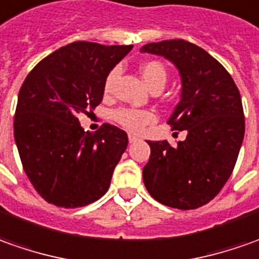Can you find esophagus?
Returning a JSON list of instances; mask_svg holds the SVG:
<instances>
[{
  "label": "esophagus",
  "instance_id": "obj_1",
  "mask_svg": "<svg viewBox=\"0 0 259 259\" xmlns=\"http://www.w3.org/2000/svg\"><path fill=\"white\" fill-rule=\"evenodd\" d=\"M128 141L131 142V144H134V142L140 141V137H137L135 134H128Z\"/></svg>",
  "mask_w": 259,
  "mask_h": 259
}]
</instances>
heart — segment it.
I'll return each instance as SVG.
<instances>
[{"label": "heart", "instance_id": "b5f03b06", "mask_svg": "<svg viewBox=\"0 0 259 259\" xmlns=\"http://www.w3.org/2000/svg\"><path fill=\"white\" fill-rule=\"evenodd\" d=\"M118 71L112 69L109 72L105 82H104V91L108 94L112 91L114 82L117 79ZM142 79L145 81V84L151 88L161 87L164 88L168 79L165 67L158 62V61H150L147 64H144L141 68ZM114 119L117 121L119 125H122L130 131H142L147 125L152 124L155 121V114L147 111V109H138V108H119L114 112Z\"/></svg>", "mask_w": 259, "mask_h": 259}]
</instances>
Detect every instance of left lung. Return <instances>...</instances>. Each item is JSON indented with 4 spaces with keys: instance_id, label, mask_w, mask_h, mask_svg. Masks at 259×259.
Wrapping results in <instances>:
<instances>
[{
    "instance_id": "8db88e82",
    "label": "left lung",
    "mask_w": 259,
    "mask_h": 259,
    "mask_svg": "<svg viewBox=\"0 0 259 259\" xmlns=\"http://www.w3.org/2000/svg\"><path fill=\"white\" fill-rule=\"evenodd\" d=\"M141 53L164 57L178 69L181 100L168 124L187 131L177 147L147 141L145 188L164 205L195 209L223 190L235 166L245 133L241 95L228 71L198 45L166 39L145 44Z\"/></svg>"
}]
</instances>
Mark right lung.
<instances>
[{"label": "right lung", "mask_w": 259, "mask_h": 259, "mask_svg": "<svg viewBox=\"0 0 259 259\" xmlns=\"http://www.w3.org/2000/svg\"><path fill=\"white\" fill-rule=\"evenodd\" d=\"M131 50L78 41L50 54L25 78L14 137L24 171L47 202L78 208L108 191L126 133L109 124L85 133L78 115L102 101L105 78Z\"/></svg>", "instance_id": "obj_1"}]
</instances>
